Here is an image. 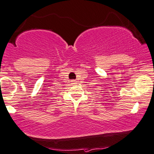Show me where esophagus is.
<instances>
[{
  "label": "esophagus",
  "instance_id": "esophagus-1",
  "mask_svg": "<svg viewBox=\"0 0 154 154\" xmlns=\"http://www.w3.org/2000/svg\"><path fill=\"white\" fill-rule=\"evenodd\" d=\"M71 82H72V83H73V84H75L76 83V81L75 80V79H72V80Z\"/></svg>",
  "mask_w": 154,
  "mask_h": 154
}]
</instances>
